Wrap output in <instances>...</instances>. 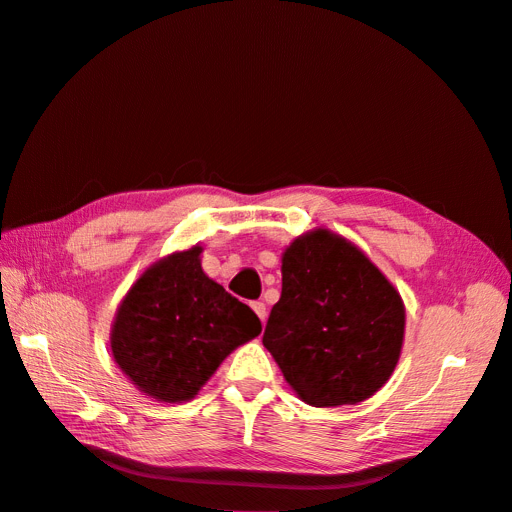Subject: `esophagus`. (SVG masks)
<instances>
[{"instance_id":"1","label":"esophagus","mask_w":512,"mask_h":512,"mask_svg":"<svg viewBox=\"0 0 512 512\" xmlns=\"http://www.w3.org/2000/svg\"><path fill=\"white\" fill-rule=\"evenodd\" d=\"M252 309L256 312V316L260 318V322L265 324V320H267V305L262 303V301H254V303H252Z\"/></svg>"}]
</instances>
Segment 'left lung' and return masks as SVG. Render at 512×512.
<instances>
[{
  "label": "left lung",
  "instance_id": "8db88e82",
  "mask_svg": "<svg viewBox=\"0 0 512 512\" xmlns=\"http://www.w3.org/2000/svg\"><path fill=\"white\" fill-rule=\"evenodd\" d=\"M404 331V299L354 243L314 228L286 247L262 344L305 404L352 406L378 393Z\"/></svg>",
  "mask_w": 512,
  "mask_h": 512
}]
</instances>
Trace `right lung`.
<instances>
[{
    "label": "right lung",
    "instance_id": "right-lung-1",
    "mask_svg": "<svg viewBox=\"0 0 512 512\" xmlns=\"http://www.w3.org/2000/svg\"><path fill=\"white\" fill-rule=\"evenodd\" d=\"M203 247L173 252L143 271L119 303L111 352L138 391L183 404L262 324L200 265Z\"/></svg>",
    "mask_w": 512,
    "mask_h": 512
}]
</instances>
